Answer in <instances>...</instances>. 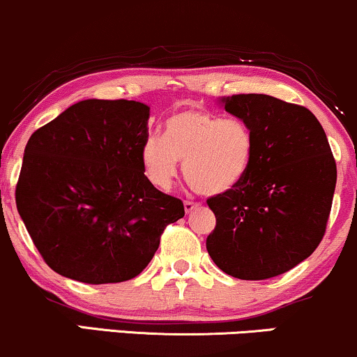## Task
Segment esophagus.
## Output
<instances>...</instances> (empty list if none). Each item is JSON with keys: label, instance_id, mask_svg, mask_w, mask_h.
Here are the masks:
<instances>
[{"label": "esophagus", "instance_id": "1", "mask_svg": "<svg viewBox=\"0 0 357 357\" xmlns=\"http://www.w3.org/2000/svg\"><path fill=\"white\" fill-rule=\"evenodd\" d=\"M201 204H197V202H191V201H186L184 202V211H186V214H191L192 211L199 209Z\"/></svg>", "mask_w": 357, "mask_h": 357}]
</instances>
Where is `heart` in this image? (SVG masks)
Segmentation results:
<instances>
[{
  "label": "heart",
  "instance_id": "heart-1",
  "mask_svg": "<svg viewBox=\"0 0 357 357\" xmlns=\"http://www.w3.org/2000/svg\"><path fill=\"white\" fill-rule=\"evenodd\" d=\"M252 155L254 138L243 121L186 108L166 120L163 138L146 139L139 158L153 186L168 189L183 161L184 178L194 191L219 196L242 181Z\"/></svg>",
  "mask_w": 357,
  "mask_h": 357
}]
</instances>
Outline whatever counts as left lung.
I'll list each match as a JSON object with an SVG mask.
<instances>
[{
	"label": "left lung",
	"mask_w": 357,
	"mask_h": 357,
	"mask_svg": "<svg viewBox=\"0 0 357 357\" xmlns=\"http://www.w3.org/2000/svg\"><path fill=\"white\" fill-rule=\"evenodd\" d=\"M249 126L254 155L243 179L207 199L215 227L206 241L214 264L241 280L291 270L317 250L336 188V161L308 108L264 96L220 100Z\"/></svg>",
	"instance_id": "1"
}]
</instances>
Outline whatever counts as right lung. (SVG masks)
Instances as JSON below:
<instances>
[{
    "mask_svg": "<svg viewBox=\"0 0 357 357\" xmlns=\"http://www.w3.org/2000/svg\"><path fill=\"white\" fill-rule=\"evenodd\" d=\"M150 107L89 98L31 135L16 206L43 259L62 277L102 285L132 280L160 247L181 199L143 173Z\"/></svg>",
    "mask_w": 357,
    "mask_h": 357,
    "instance_id": "obj_1",
    "label": "right lung"
}]
</instances>
